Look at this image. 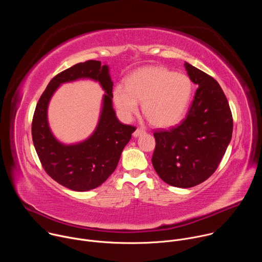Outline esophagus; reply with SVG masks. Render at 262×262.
Listing matches in <instances>:
<instances>
[{"mask_svg": "<svg viewBox=\"0 0 262 262\" xmlns=\"http://www.w3.org/2000/svg\"><path fill=\"white\" fill-rule=\"evenodd\" d=\"M144 134H145V130H144V129H142V128H137L133 135H134L135 138H138V137H140V136H142V135H144Z\"/></svg>", "mask_w": 262, "mask_h": 262, "instance_id": "esophagus-1", "label": "esophagus"}]
</instances>
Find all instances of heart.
<instances>
[{"mask_svg":"<svg viewBox=\"0 0 262 262\" xmlns=\"http://www.w3.org/2000/svg\"><path fill=\"white\" fill-rule=\"evenodd\" d=\"M193 84L188 76L164 66H147L136 70L126 86L118 84L113 91L114 103L124 120H129L143 102V113L152 125L169 127L178 123L189 106Z\"/></svg>","mask_w":262,"mask_h":262,"instance_id":"b5f03b06","label":"heart"}]
</instances>
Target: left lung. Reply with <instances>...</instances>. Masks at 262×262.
Masks as SVG:
<instances>
[{
    "instance_id": "8db88e82",
    "label": "left lung",
    "mask_w": 262,
    "mask_h": 262,
    "mask_svg": "<svg viewBox=\"0 0 262 262\" xmlns=\"http://www.w3.org/2000/svg\"><path fill=\"white\" fill-rule=\"evenodd\" d=\"M184 67L198 89L182 122L154 134L157 145L151 161L162 180L188 189L216 170L231 141L233 120L219 83L188 62Z\"/></svg>"
}]
</instances>
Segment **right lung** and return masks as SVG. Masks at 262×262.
<instances>
[{"mask_svg": "<svg viewBox=\"0 0 262 262\" xmlns=\"http://www.w3.org/2000/svg\"><path fill=\"white\" fill-rule=\"evenodd\" d=\"M79 79L97 81L105 91L101 114L95 132L84 141L60 142L51 133L47 120L50 98L62 84ZM113 81L110 67L89 60L60 72L49 83L36 105L32 138L46 172L65 188L86 192L102 184L118 165L123 148L129 142L134 126L122 124L113 108Z\"/></svg>", "mask_w": 262, "mask_h": 262, "instance_id": "right-lung-1", "label": "right lung"}]
</instances>
